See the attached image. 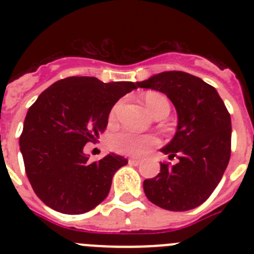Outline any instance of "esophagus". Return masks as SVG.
<instances>
[{
  "label": "esophagus",
  "mask_w": 254,
  "mask_h": 254,
  "mask_svg": "<svg viewBox=\"0 0 254 254\" xmlns=\"http://www.w3.org/2000/svg\"><path fill=\"white\" fill-rule=\"evenodd\" d=\"M128 163L131 164V165H140L141 160H138V159H129Z\"/></svg>",
  "instance_id": "34e87169"
}]
</instances>
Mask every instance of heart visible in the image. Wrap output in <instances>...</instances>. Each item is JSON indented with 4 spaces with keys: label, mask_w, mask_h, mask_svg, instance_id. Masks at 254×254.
Here are the masks:
<instances>
[{
    "label": "heart",
    "mask_w": 254,
    "mask_h": 254,
    "mask_svg": "<svg viewBox=\"0 0 254 254\" xmlns=\"http://www.w3.org/2000/svg\"><path fill=\"white\" fill-rule=\"evenodd\" d=\"M143 102L146 104L150 113L156 118L159 116H168L170 111L169 100L165 95L158 93V91H147L143 95ZM121 103H117L112 108L109 120L114 121L116 116L120 111ZM159 140L152 134H143V136H137V134L129 133V132H120L114 134L111 138V147L116 152L125 155H132V156H142L147 154L152 147L158 146Z\"/></svg>",
    "instance_id": "heart-1"
}]
</instances>
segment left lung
<instances>
[{
	"mask_svg": "<svg viewBox=\"0 0 254 254\" xmlns=\"http://www.w3.org/2000/svg\"><path fill=\"white\" fill-rule=\"evenodd\" d=\"M138 87L164 93L178 114L173 140L161 151L176 165L160 164L155 178L143 181L147 198L169 211L202 205L223 178L230 159L232 121L216 89L182 71H167L137 82Z\"/></svg>",
	"mask_w": 254,
	"mask_h": 254,
	"instance_id": "1",
	"label": "left lung"
}]
</instances>
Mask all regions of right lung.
Segmentation results:
<instances>
[{"mask_svg": "<svg viewBox=\"0 0 254 254\" xmlns=\"http://www.w3.org/2000/svg\"><path fill=\"white\" fill-rule=\"evenodd\" d=\"M133 89L129 81L72 76L51 85L29 108L20 151L31 187L47 206L77 215L104 201L114 173L128 160L108 154L91 163L84 147L104 132L113 105Z\"/></svg>", "mask_w": 254, "mask_h": 254, "instance_id": "1", "label": "right lung"}]
</instances>
